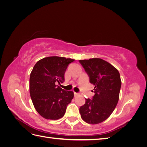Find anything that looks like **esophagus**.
<instances>
[{"instance_id":"obj_1","label":"esophagus","mask_w":147,"mask_h":147,"mask_svg":"<svg viewBox=\"0 0 147 147\" xmlns=\"http://www.w3.org/2000/svg\"><path fill=\"white\" fill-rule=\"evenodd\" d=\"M79 95V93H77V92H74V96H77Z\"/></svg>"}]
</instances>
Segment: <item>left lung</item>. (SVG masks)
Returning a JSON list of instances; mask_svg holds the SVG:
<instances>
[{
  "mask_svg": "<svg viewBox=\"0 0 147 147\" xmlns=\"http://www.w3.org/2000/svg\"><path fill=\"white\" fill-rule=\"evenodd\" d=\"M94 85L92 99H86V102L80 107L83 121L87 123L99 124L107 119L118 104L121 81L118 70L103 59L92 58L80 60Z\"/></svg>",
  "mask_w": 147,
  "mask_h": 147,
  "instance_id": "8db88e82",
  "label": "left lung"
}]
</instances>
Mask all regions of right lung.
<instances>
[{
  "mask_svg": "<svg viewBox=\"0 0 147 147\" xmlns=\"http://www.w3.org/2000/svg\"><path fill=\"white\" fill-rule=\"evenodd\" d=\"M75 59L50 56L39 60L30 75L29 92L37 112L47 119L64 117L67 106L74 98V92L65 91L56 83L64 81L67 66Z\"/></svg>",
  "mask_w": 147,
  "mask_h": 147,
  "instance_id": "right-lung-1",
  "label": "right lung"
}]
</instances>
